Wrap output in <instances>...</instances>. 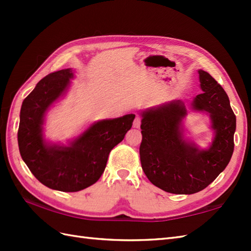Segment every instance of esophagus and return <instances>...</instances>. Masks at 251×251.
Here are the masks:
<instances>
[{"mask_svg":"<svg viewBox=\"0 0 251 251\" xmlns=\"http://www.w3.org/2000/svg\"><path fill=\"white\" fill-rule=\"evenodd\" d=\"M140 125H141V119H140V116L137 115V116L135 117L134 123H132V126H134L135 128H139Z\"/></svg>","mask_w":251,"mask_h":251,"instance_id":"obj_1","label":"esophagus"}]
</instances>
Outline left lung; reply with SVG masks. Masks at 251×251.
I'll return each mask as SVG.
<instances>
[{
	"mask_svg": "<svg viewBox=\"0 0 251 251\" xmlns=\"http://www.w3.org/2000/svg\"><path fill=\"white\" fill-rule=\"evenodd\" d=\"M197 72L202 93L190 109L209 117L214 137L207 148L185 136L183 120L189 111L182 100L140 112L142 169L154 185L168 193L194 194L204 190L226 169L234 151L236 117L227 95L209 73Z\"/></svg>",
	"mask_w": 251,
	"mask_h": 251,
	"instance_id": "left-lung-1",
	"label": "left lung"
}]
</instances>
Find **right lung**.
<instances>
[{"label": "right lung", "mask_w": 251, "mask_h": 251, "mask_svg": "<svg viewBox=\"0 0 251 251\" xmlns=\"http://www.w3.org/2000/svg\"><path fill=\"white\" fill-rule=\"evenodd\" d=\"M71 68L50 73L36 84L20 110L18 146L30 172L47 188L77 192L96 183L104 172L109 153L131 128L135 114L94 122L67 145L47 140V112L66 96Z\"/></svg>", "instance_id": "1"}]
</instances>
